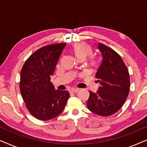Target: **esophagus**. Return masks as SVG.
Masks as SVG:
<instances>
[{"mask_svg": "<svg viewBox=\"0 0 147 147\" xmlns=\"http://www.w3.org/2000/svg\"><path fill=\"white\" fill-rule=\"evenodd\" d=\"M79 91V89L78 88H74V89H71L70 90V92L71 93H76V92H78Z\"/></svg>", "mask_w": 147, "mask_h": 147, "instance_id": "obj_1", "label": "esophagus"}]
</instances>
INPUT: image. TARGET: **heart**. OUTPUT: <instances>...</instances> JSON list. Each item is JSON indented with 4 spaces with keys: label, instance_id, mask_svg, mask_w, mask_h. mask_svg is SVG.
<instances>
[{
    "label": "heart",
    "instance_id": "b5f03b06",
    "mask_svg": "<svg viewBox=\"0 0 147 147\" xmlns=\"http://www.w3.org/2000/svg\"><path fill=\"white\" fill-rule=\"evenodd\" d=\"M71 51L78 60L83 61L86 57L92 55L93 49L89 44L84 43V42H78L72 45ZM98 63V60L94 57H91L88 61V65L92 68L97 67Z\"/></svg>",
    "mask_w": 147,
    "mask_h": 147
}]
</instances>
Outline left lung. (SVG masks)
Returning <instances> with one entry per match:
<instances>
[{
	"label": "left lung",
	"instance_id": "left-lung-1",
	"mask_svg": "<svg viewBox=\"0 0 147 147\" xmlns=\"http://www.w3.org/2000/svg\"><path fill=\"white\" fill-rule=\"evenodd\" d=\"M98 47L103 60L96 78L101 86L96 93L89 91L87 106L94 114L109 116L117 112L125 102L129 94L130 76L119 54L101 43H98Z\"/></svg>",
	"mask_w": 147,
	"mask_h": 147
}]
</instances>
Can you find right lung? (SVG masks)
I'll use <instances>...</instances> for the list:
<instances>
[{
    "mask_svg": "<svg viewBox=\"0 0 147 147\" xmlns=\"http://www.w3.org/2000/svg\"><path fill=\"white\" fill-rule=\"evenodd\" d=\"M67 43L44 46L35 51L21 71L20 91L30 114L38 120H48L63 112L69 98L66 90H55L51 82L59 57Z\"/></svg>",
    "mask_w": 147,
    "mask_h": 147,
    "instance_id": "right-lung-1",
    "label": "right lung"
}]
</instances>
